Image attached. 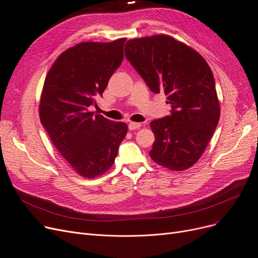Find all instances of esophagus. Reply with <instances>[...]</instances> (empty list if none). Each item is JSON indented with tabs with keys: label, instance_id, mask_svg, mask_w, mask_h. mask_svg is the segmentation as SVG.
Wrapping results in <instances>:
<instances>
[{
	"label": "esophagus",
	"instance_id": "34e87169",
	"mask_svg": "<svg viewBox=\"0 0 258 258\" xmlns=\"http://www.w3.org/2000/svg\"><path fill=\"white\" fill-rule=\"evenodd\" d=\"M140 126H141V123H138V122H130L128 123L130 131H135V130L139 128Z\"/></svg>",
	"mask_w": 258,
	"mask_h": 258
}]
</instances>
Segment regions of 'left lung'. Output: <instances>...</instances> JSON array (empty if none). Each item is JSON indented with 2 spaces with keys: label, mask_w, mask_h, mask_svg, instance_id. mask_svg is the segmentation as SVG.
I'll use <instances>...</instances> for the list:
<instances>
[{
  "label": "left lung",
  "mask_w": 258,
  "mask_h": 258,
  "mask_svg": "<svg viewBox=\"0 0 258 258\" xmlns=\"http://www.w3.org/2000/svg\"><path fill=\"white\" fill-rule=\"evenodd\" d=\"M125 56L152 92H164L170 115L151 122V158L171 170L197 163L220 120L210 67L192 48L165 34L130 39Z\"/></svg>",
  "instance_id": "left-lung-1"
}]
</instances>
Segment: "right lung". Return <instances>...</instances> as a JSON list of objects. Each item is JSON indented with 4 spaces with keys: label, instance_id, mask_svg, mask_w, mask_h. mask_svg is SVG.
<instances>
[{
    "label": "right lung",
    "instance_id": "right-lung-1",
    "mask_svg": "<svg viewBox=\"0 0 258 258\" xmlns=\"http://www.w3.org/2000/svg\"><path fill=\"white\" fill-rule=\"evenodd\" d=\"M125 38L80 43L62 52L49 70L39 102L40 122L56 150L81 177L112 167L127 133L124 122L95 115L108 80L123 60Z\"/></svg>",
    "mask_w": 258,
    "mask_h": 258
}]
</instances>
